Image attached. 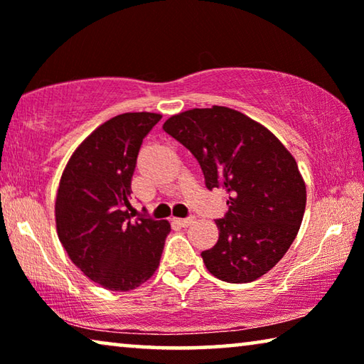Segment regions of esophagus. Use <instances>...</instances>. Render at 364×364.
Masks as SVG:
<instances>
[{
  "instance_id": "1",
  "label": "esophagus",
  "mask_w": 364,
  "mask_h": 364,
  "mask_svg": "<svg viewBox=\"0 0 364 364\" xmlns=\"http://www.w3.org/2000/svg\"><path fill=\"white\" fill-rule=\"evenodd\" d=\"M194 217H188V218H178L176 220V223L180 225V226H183V228H186V226H189L191 223H194Z\"/></svg>"
}]
</instances>
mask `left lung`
<instances>
[{
  "label": "left lung",
  "mask_w": 364,
  "mask_h": 364,
  "mask_svg": "<svg viewBox=\"0 0 364 364\" xmlns=\"http://www.w3.org/2000/svg\"><path fill=\"white\" fill-rule=\"evenodd\" d=\"M164 132L197 159L207 189L228 194V212L215 221L218 241L200 254L207 269L232 284L268 273L305 213L306 188L292 154L268 128L223 106L171 115Z\"/></svg>",
  "instance_id": "8db88e82"
}]
</instances>
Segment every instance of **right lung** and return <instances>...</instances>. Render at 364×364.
Listing matches in <instances>:
<instances>
[{
    "label": "right lung",
    "instance_id": "add662e5",
    "mask_svg": "<svg viewBox=\"0 0 364 364\" xmlns=\"http://www.w3.org/2000/svg\"><path fill=\"white\" fill-rule=\"evenodd\" d=\"M160 119L127 112L104 122L60 176L54 205L59 241L72 263L109 291L127 292L149 279L170 232L165 220L133 218L130 204L139 147Z\"/></svg>",
    "mask_w": 364,
    "mask_h": 364
}]
</instances>
